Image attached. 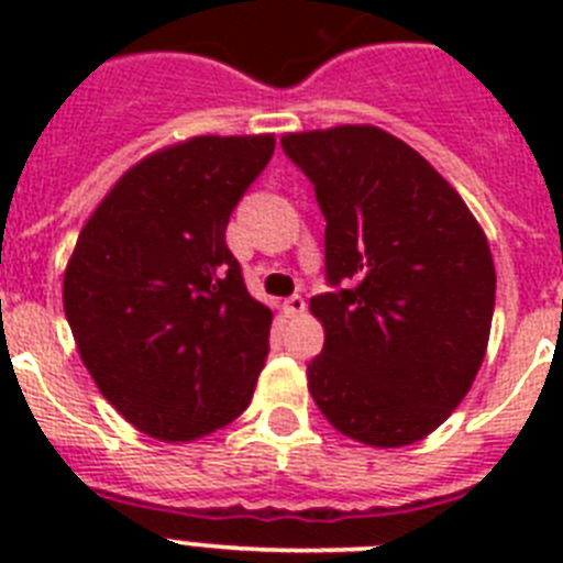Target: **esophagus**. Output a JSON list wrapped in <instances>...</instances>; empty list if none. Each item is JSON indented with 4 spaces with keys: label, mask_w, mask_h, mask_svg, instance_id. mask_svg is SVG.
Wrapping results in <instances>:
<instances>
[{
    "label": "esophagus",
    "mask_w": 563,
    "mask_h": 563,
    "mask_svg": "<svg viewBox=\"0 0 563 563\" xmlns=\"http://www.w3.org/2000/svg\"><path fill=\"white\" fill-rule=\"evenodd\" d=\"M285 307H287V312H290L292 318L296 316H305V310H307V301L301 296H290L285 301Z\"/></svg>",
    "instance_id": "34e87169"
}]
</instances>
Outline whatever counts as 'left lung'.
I'll return each instance as SVG.
<instances>
[{
	"label": "left lung",
	"instance_id": "1",
	"mask_svg": "<svg viewBox=\"0 0 563 563\" xmlns=\"http://www.w3.org/2000/svg\"><path fill=\"white\" fill-rule=\"evenodd\" d=\"M327 220L332 292L310 298L324 350L310 395L341 434L400 449L467 395L496 301L494 256L460 194L422 154L377 126L282 137Z\"/></svg>",
	"mask_w": 563,
	"mask_h": 563
}]
</instances>
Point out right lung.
Here are the masks:
<instances>
[{
    "label": "right lung",
    "instance_id": "right-lung-1",
    "mask_svg": "<svg viewBox=\"0 0 563 563\" xmlns=\"http://www.w3.org/2000/svg\"><path fill=\"white\" fill-rule=\"evenodd\" d=\"M273 134L191 137L134 163L81 228L64 312L101 395L134 429L188 442L251 406L273 312L225 228Z\"/></svg>",
    "mask_w": 563,
    "mask_h": 563
}]
</instances>
